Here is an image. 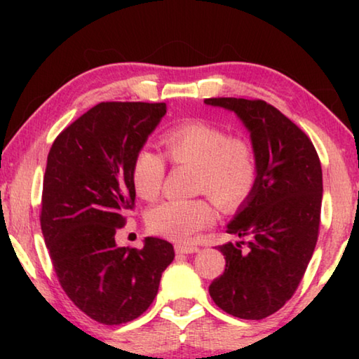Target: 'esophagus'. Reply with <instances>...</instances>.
<instances>
[{
    "label": "esophagus",
    "instance_id": "obj_1",
    "mask_svg": "<svg viewBox=\"0 0 359 359\" xmlns=\"http://www.w3.org/2000/svg\"><path fill=\"white\" fill-rule=\"evenodd\" d=\"M196 252H199L198 247H193V245H182V244L175 245V253L190 255V253H196Z\"/></svg>",
    "mask_w": 359,
    "mask_h": 359
}]
</instances>
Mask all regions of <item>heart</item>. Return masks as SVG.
<instances>
[{
  "mask_svg": "<svg viewBox=\"0 0 359 359\" xmlns=\"http://www.w3.org/2000/svg\"><path fill=\"white\" fill-rule=\"evenodd\" d=\"M165 155L175 166L194 169L193 190L204 193L223 212H233L247 201L258 179V155L252 141L229 136L208 121H185L161 136ZM166 175L165 158L149 149L133 160L131 177L136 193L154 201ZM214 220L212 204L204 198L172 199L158 204L149 215L154 233L175 242H190Z\"/></svg>",
  "mask_w": 359,
  "mask_h": 359,
  "instance_id": "heart-1",
  "label": "heart"
}]
</instances>
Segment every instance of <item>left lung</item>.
Returning <instances> with one entry per match:
<instances>
[{"mask_svg": "<svg viewBox=\"0 0 359 359\" xmlns=\"http://www.w3.org/2000/svg\"><path fill=\"white\" fill-rule=\"evenodd\" d=\"M234 112L250 133L258 179L226 233L247 242L218 247L226 266L210 283L218 307L244 320H261L285 306L299 285L318 239L323 175L306 133L261 100L209 98ZM248 247L241 248V244Z\"/></svg>", "mask_w": 359, "mask_h": 359, "instance_id": "8db88e82", "label": "left lung"}]
</instances>
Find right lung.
Listing matches in <instances>:
<instances>
[{
    "mask_svg": "<svg viewBox=\"0 0 359 359\" xmlns=\"http://www.w3.org/2000/svg\"><path fill=\"white\" fill-rule=\"evenodd\" d=\"M166 114L165 102H100L60 133L47 156L41 229L69 299L102 325L137 318L174 259L168 241L118 247L133 209V160Z\"/></svg>",
    "mask_w": 359,
    "mask_h": 359,
    "instance_id": "add662e5",
    "label": "right lung"
}]
</instances>
